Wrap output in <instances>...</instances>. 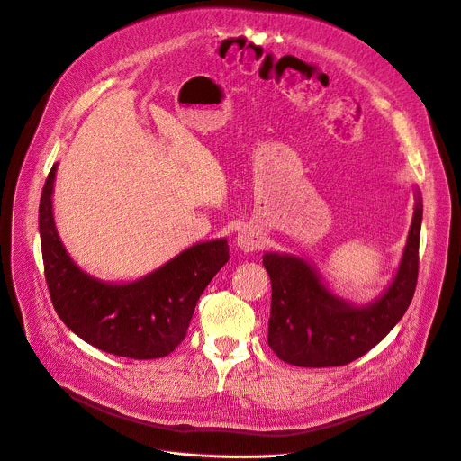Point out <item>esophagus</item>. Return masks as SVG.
I'll list each match as a JSON object with an SVG mask.
<instances>
[{"instance_id": "esophagus-1", "label": "esophagus", "mask_w": 461, "mask_h": 461, "mask_svg": "<svg viewBox=\"0 0 461 461\" xmlns=\"http://www.w3.org/2000/svg\"><path fill=\"white\" fill-rule=\"evenodd\" d=\"M235 242L237 247L242 250V252H254V250H259L263 247V237L261 233L252 228V226H244L237 237H235Z\"/></svg>"}]
</instances>
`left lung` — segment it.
I'll return each instance as SVG.
<instances>
[{"label":"left lung","instance_id":"left-lung-1","mask_svg":"<svg viewBox=\"0 0 461 461\" xmlns=\"http://www.w3.org/2000/svg\"><path fill=\"white\" fill-rule=\"evenodd\" d=\"M422 198L415 209L401 265L387 289L369 303L356 305L331 293L317 268L293 254L267 252L272 302L268 347L296 366H339L375 348L410 308L419 274Z\"/></svg>","mask_w":461,"mask_h":461}]
</instances>
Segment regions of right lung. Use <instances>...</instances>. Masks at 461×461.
Returning <instances> with one entry per match:
<instances>
[{"mask_svg":"<svg viewBox=\"0 0 461 461\" xmlns=\"http://www.w3.org/2000/svg\"><path fill=\"white\" fill-rule=\"evenodd\" d=\"M57 163L44 183L39 231L46 284L57 315L77 337L107 354L131 359L165 357L185 339L196 302L230 259L226 239L193 244L153 272L111 284L79 268L53 219Z\"/></svg>","mask_w":461,"mask_h":461,"instance_id":"right-lung-1","label":"right lung"}]
</instances>
